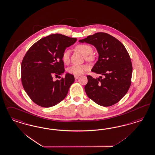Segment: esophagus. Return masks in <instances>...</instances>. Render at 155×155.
<instances>
[{
    "label": "esophagus",
    "instance_id": "esophagus-1",
    "mask_svg": "<svg viewBox=\"0 0 155 155\" xmlns=\"http://www.w3.org/2000/svg\"><path fill=\"white\" fill-rule=\"evenodd\" d=\"M79 76H75V79L76 80L79 79Z\"/></svg>",
    "mask_w": 155,
    "mask_h": 155
}]
</instances>
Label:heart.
Listing matches in <instances>:
<instances>
[{
	"mask_svg": "<svg viewBox=\"0 0 155 155\" xmlns=\"http://www.w3.org/2000/svg\"><path fill=\"white\" fill-rule=\"evenodd\" d=\"M75 50L85 56V58L87 61H91L94 60V56L91 54L93 49L90 45L87 44H79L75 47ZM62 60L65 64H67L69 62V51L66 50L63 52L62 54ZM88 69L89 67L86 64L74 65L69 67L68 69V72L72 75H80L84 74Z\"/></svg>",
	"mask_w": 155,
	"mask_h": 155,
	"instance_id": "heart-1",
	"label": "heart"
}]
</instances>
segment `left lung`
<instances>
[{"label": "left lung", "instance_id": "left-lung-1", "mask_svg": "<svg viewBox=\"0 0 155 155\" xmlns=\"http://www.w3.org/2000/svg\"><path fill=\"white\" fill-rule=\"evenodd\" d=\"M95 46L99 58L91 71L103 75L94 79L88 75L84 90L97 104L107 107L118 102L131 84L132 64L125 47L112 35L99 32L79 40Z\"/></svg>", "mask_w": 155, "mask_h": 155}]
</instances>
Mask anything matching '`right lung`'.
Wrapping results in <instances>:
<instances>
[{
  "mask_svg": "<svg viewBox=\"0 0 155 155\" xmlns=\"http://www.w3.org/2000/svg\"><path fill=\"white\" fill-rule=\"evenodd\" d=\"M60 34L41 38L29 48L21 64V80L24 90L37 105L52 107L66 97L75 78L67 74L65 78L54 81L53 76L63 74L62 54L67 47L76 41Z\"/></svg>",
  "mask_w": 155,
  "mask_h": 155,
  "instance_id": "1",
  "label": "right lung"
}]
</instances>
